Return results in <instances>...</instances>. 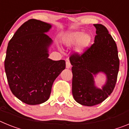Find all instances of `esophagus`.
Returning <instances> with one entry per match:
<instances>
[{"instance_id": "obj_1", "label": "esophagus", "mask_w": 129, "mask_h": 129, "mask_svg": "<svg viewBox=\"0 0 129 129\" xmlns=\"http://www.w3.org/2000/svg\"><path fill=\"white\" fill-rule=\"evenodd\" d=\"M71 67V64H70V62L69 61V60H67L66 61V68H70Z\"/></svg>"}]
</instances>
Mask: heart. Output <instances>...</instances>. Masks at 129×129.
Returning a JSON list of instances; mask_svg holds the SVG:
<instances>
[{
    "instance_id": "heart-1",
    "label": "heart",
    "mask_w": 129,
    "mask_h": 129,
    "mask_svg": "<svg viewBox=\"0 0 129 129\" xmlns=\"http://www.w3.org/2000/svg\"><path fill=\"white\" fill-rule=\"evenodd\" d=\"M92 37L90 34H85L83 31H72L64 37V43L68 46L77 44L76 51L81 54L86 50L92 43Z\"/></svg>"
}]
</instances>
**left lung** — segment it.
<instances>
[{
	"instance_id": "8db88e82",
	"label": "left lung",
	"mask_w": 129,
	"mask_h": 129,
	"mask_svg": "<svg viewBox=\"0 0 129 129\" xmlns=\"http://www.w3.org/2000/svg\"><path fill=\"white\" fill-rule=\"evenodd\" d=\"M96 29L94 43L83 54L70 57L72 65V94L82 105L100 104L110 95L116 85L119 60L117 46L103 25L94 24ZM103 73L107 79L101 89L95 85L94 77Z\"/></svg>"
}]
</instances>
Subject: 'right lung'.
Listing matches in <instances>:
<instances>
[{
  "mask_svg": "<svg viewBox=\"0 0 129 129\" xmlns=\"http://www.w3.org/2000/svg\"><path fill=\"white\" fill-rule=\"evenodd\" d=\"M50 24L29 19L17 30L8 45L4 68L13 95L28 105L47 101L52 85L65 69L64 60L49 59L53 41L46 34Z\"/></svg>",
  "mask_w": 129,
  "mask_h": 129,
  "instance_id": "right-lung-1",
  "label": "right lung"
}]
</instances>
